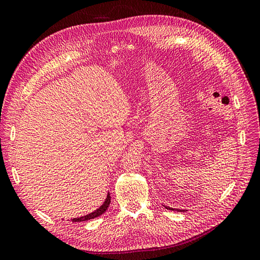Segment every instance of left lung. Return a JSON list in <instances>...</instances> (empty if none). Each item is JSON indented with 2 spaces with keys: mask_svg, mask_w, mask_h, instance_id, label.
Returning <instances> with one entry per match:
<instances>
[{
  "mask_svg": "<svg viewBox=\"0 0 260 260\" xmlns=\"http://www.w3.org/2000/svg\"><path fill=\"white\" fill-rule=\"evenodd\" d=\"M167 208V207H166ZM167 209H169V210H174L172 208H167ZM177 211H183V210H177Z\"/></svg>",
  "mask_w": 260,
  "mask_h": 260,
  "instance_id": "8db88e82",
  "label": "left lung"
}]
</instances>
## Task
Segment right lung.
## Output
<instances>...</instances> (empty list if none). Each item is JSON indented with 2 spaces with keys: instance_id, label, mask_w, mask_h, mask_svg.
I'll list each match as a JSON object with an SVG mask.
<instances>
[{
  "instance_id": "1",
  "label": "right lung",
  "mask_w": 260,
  "mask_h": 260,
  "mask_svg": "<svg viewBox=\"0 0 260 260\" xmlns=\"http://www.w3.org/2000/svg\"><path fill=\"white\" fill-rule=\"evenodd\" d=\"M110 200H111V197H110V194L108 193L107 198H106V200H105V203L98 210H95L94 212H92L88 215H84V216H81V217H76V218H73L72 220H73V222H84V220H89V219H92V218H95V217L102 215L103 213L106 212V210L108 209V207L110 205Z\"/></svg>"
}]
</instances>
